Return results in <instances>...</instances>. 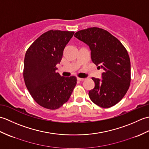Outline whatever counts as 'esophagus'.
<instances>
[{
	"instance_id": "1",
	"label": "esophagus",
	"mask_w": 149,
	"mask_h": 149,
	"mask_svg": "<svg viewBox=\"0 0 149 149\" xmlns=\"http://www.w3.org/2000/svg\"><path fill=\"white\" fill-rule=\"evenodd\" d=\"M77 80H79V81H84V80H85V79H84V78H80V77H78V78H77Z\"/></svg>"
}]
</instances>
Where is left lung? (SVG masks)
I'll return each instance as SVG.
<instances>
[{
    "mask_svg": "<svg viewBox=\"0 0 149 149\" xmlns=\"http://www.w3.org/2000/svg\"><path fill=\"white\" fill-rule=\"evenodd\" d=\"M91 50L93 63L102 68V79L92 77L95 88L89 91L91 100L104 108L115 106L130 86L131 62L127 50L108 31L98 27L79 31L74 34Z\"/></svg>",
    "mask_w": 149,
    "mask_h": 149,
    "instance_id": "obj_1",
    "label": "left lung"
}]
</instances>
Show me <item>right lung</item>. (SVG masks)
<instances>
[{
	"instance_id": "right-lung-1",
	"label": "right lung",
	"mask_w": 149,
	"mask_h": 149,
	"mask_svg": "<svg viewBox=\"0 0 149 149\" xmlns=\"http://www.w3.org/2000/svg\"><path fill=\"white\" fill-rule=\"evenodd\" d=\"M74 31L50 30L31 44L24 58V79L33 99L45 108L56 109L70 97L77 84L75 76L65 77L56 72V65Z\"/></svg>"
}]
</instances>
